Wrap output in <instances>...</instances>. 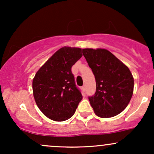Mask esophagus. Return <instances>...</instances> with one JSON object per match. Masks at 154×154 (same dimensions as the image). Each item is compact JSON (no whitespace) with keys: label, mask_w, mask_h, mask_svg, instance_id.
Wrapping results in <instances>:
<instances>
[{"label":"esophagus","mask_w":154,"mask_h":154,"mask_svg":"<svg viewBox=\"0 0 154 154\" xmlns=\"http://www.w3.org/2000/svg\"><path fill=\"white\" fill-rule=\"evenodd\" d=\"M82 90L84 91H85V90H86V85H84L82 86Z\"/></svg>","instance_id":"34e87169"}]
</instances>
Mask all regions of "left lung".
<instances>
[{
    "label": "left lung",
    "mask_w": 154,
    "mask_h": 154,
    "mask_svg": "<svg viewBox=\"0 0 154 154\" xmlns=\"http://www.w3.org/2000/svg\"><path fill=\"white\" fill-rule=\"evenodd\" d=\"M83 56L95 76L96 91L89 97L95 114L99 117L117 115L128 106L133 94L131 72L110 51L104 48H84Z\"/></svg>",
    "instance_id": "obj_1"
}]
</instances>
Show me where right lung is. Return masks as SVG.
<instances>
[{
	"instance_id": "obj_1",
	"label": "right lung",
	"mask_w": 154,
	"mask_h": 154,
	"mask_svg": "<svg viewBox=\"0 0 154 154\" xmlns=\"http://www.w3.org/2000/svg\"><path fill=\"white\" fill-rule=\"evenodd\" d=\"M82 56L79 48L64 46L52 55L35 74L32 80L35 103L51 120L62 122L71 118L82 100L71 71Z\"/></svg>"
}]
</instances>
